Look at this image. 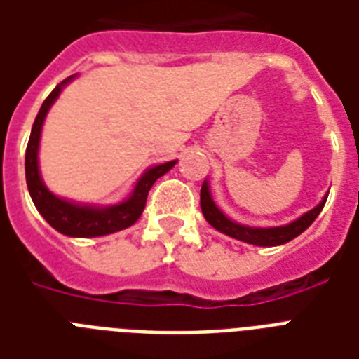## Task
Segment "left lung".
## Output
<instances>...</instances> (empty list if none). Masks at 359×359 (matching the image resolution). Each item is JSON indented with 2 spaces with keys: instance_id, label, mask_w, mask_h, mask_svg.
Here are the masks:
<instances>
[{
  "instance_id": "left-lung-1",
  "label": "left lung",
  "mask_w": 359,
  "mask_h": 359,
  "mask_svg": "<svg viewBox=\"0 0 359 359\" xmlns=\"http://www.w3.org/2000/svg\"><path fill=\"white\" fill-rule=\"evenodd\" d=\"M326 199H328V194L323 197V201L318 203L317 207L307 210L306 214H302L300 218L292 219L287 225H279V227H250V225L238 224L235 219H231L227 214H224V210L214 203L207 179H205L201 186V210L208 224L212 225L216 231H219V233L231 236V238L242 240L245 244L262 245V248L287 244V242H290L298 235H302L317 219V216L324 208Z\"/></svg>"
}]
</instances>
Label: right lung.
I'll use <instances>...</instances> for the list:
<instances>
[{
    "label": "right lung",
    "mask_w": 359,
    "mask_h": 359,
    "mask_svg": "<svg viewBox=\"0 0 359 359\" xmlns=\"http://www.w3.org/2000/svg\"><path fill=\"white\" fill-rule=\"evenodd\" d=\"M74 78L76 74L61 81L48 95V98L39 109V114H36V119L33 123V128H31L29 143L25 149V182H27V190H29V196L35 203L36 210L53 229L61 235L74 236V238H93V236L111 235V233H117V231H123L130 225H134L145 208L147 196H149L152 184L162 175L168 173L169 169H173L177 160L158 163V165L147 169L145 173L137 179L132 194L115 205L97 207V205H89V203L70 201V199L55 196L53 191L48 190L41 177V168H39V145H41L42 124L46 121L48 111L59 98L61 91Z\"/></svg>",
    "instance_id": "right-lung-1"
}]
</instances>
